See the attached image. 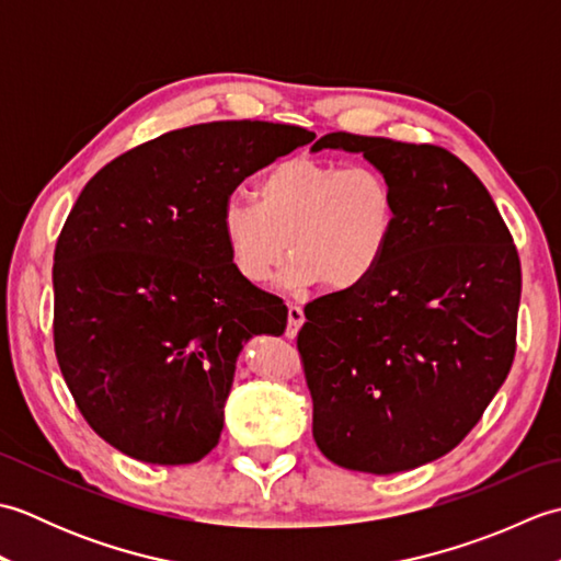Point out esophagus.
<instances>
[{
	"mask_svg": "<svg viewBox=\"0 0 561 561\" xmlns=\"http://www.w3.org/2000/svg\"><path fill=\"white\" fill-rule=\"evenodd\" d=\"M304 308L299 304H289V325H287V337H296V332L304 325Z\"/></svg>",
	"mask_w": 561,
	"mask_h": 561,
	"instance_id": "1",
	"label": "esophagus"
}]
</instances>
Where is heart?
<instances>
[{"mask_svg":"<svg viewBox=\"0 0 561 561\" xmlns=\"http://www.w3.org/2000/svg\"><path fill=\"white\" fill-rule=\"evenodd\" d=\"M396 193L376 169L294 157L260 178L255 202L231 197L221 209V236L236 272L267 282L287 250L289 289L323 282L347 291L386 257L396 231Z\"/></svg>","mask_w":561,"mask_h":561,"instance_id":"obj_1","label":"heart"}]
</instances>
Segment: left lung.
<instances>
[{
    "instance_id": "1",
    "label": "left lung",
    "mask_w": 561,
    "mask_h": 561,
    "mask_svg": "<svg viewBox=\"0 0 561 561\" xmlns=\"http://www.w3.org/2000/svg\"><path fill=\"white\" fill-rule=\"evenodd\" d=\"M396 193L386 257L359 287L306 304L299 347L313 438L340 468L392 474L472 432L516 354L520 260L492 195L434 145L330 133Z\"/></svg>"
}]
</instances>
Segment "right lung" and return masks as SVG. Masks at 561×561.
I'll return each instance as SVG.
<instances>
[{"mask_svg": "<svg viewBox=\"0 0 561 561\" xmlns=\"http://www.w3.org/2000/svg\"><path fill=\"white\" fill-rule=\"evenodd\" d=\"M316 135L221 121L173 129L91 178L55 245V354L103 440L151 465L219 444L236 359L287 306L236 272L221 209L248 175Z\"/></svg>", "mask_w": 561, "mask_h": 561, "instance_id": "obj_1", "label": "right lung"}]
</instances>
